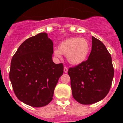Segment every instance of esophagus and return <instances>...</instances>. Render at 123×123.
Here are the masks:
<instances>
[{"label":"esophagus","mask_w":123,"mask_h":123,"mask_svg":"<svg viewBox=\"0 0 123 123\" xmlns=\"http://www.w3.org/2000/svg\"><path fill=\"white\" fill-rule=\"evenodd\" d=\"M68 68L66 67H64V73H67L68 72Z\"/></svg>","instance_id":"esophagus-1"}]
</instances>
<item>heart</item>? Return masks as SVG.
I'll use <instances>...</instances> for the list:
<instances>
[{
	"mask_svg": "<svg viewBox=\"0 0 123 123\" xmlns=\"http://www.w3.org/2000/svg\"><path fill=\"white\" fill-rule=\"evenodd\" d=\"M90 50V44L88 40L73 37L60 42L58 49L53 50V54L58 59H61L62 55H64L69 64L78 65L86 60Z\"/></svg>",
	"mask_w": 123,
	"mask_h": 123,
	"instance_id": "obj_1",
	"label": "heart"
}]
</instances>
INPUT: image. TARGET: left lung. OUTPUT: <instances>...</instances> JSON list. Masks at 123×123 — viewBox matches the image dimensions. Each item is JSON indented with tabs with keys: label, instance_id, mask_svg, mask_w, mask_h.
<instances>
[{
	"label": "left lung",
	"instance_id": "1",
	"mask_svg": "<svg viewBox=\"0 0 123 123\" xmlns=\"http://www.w3.org/2000/svg\"><path fill=\"white\" fill-rule=\"evenodd\" d=\"M88 59L68 69L73 96L84 105L95 104L108 93L114 74L112 58L104 43L92 36Z\"/></svg>",
	"mask_w": 123,
	"mask_h": 123
}]
</instances>
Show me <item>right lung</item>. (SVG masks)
Listing matches in <instances>:
<instances>
[{
    "mask_svg": "<svg viewBox=\"0 0 123 123\" xmlns=\"http://www.w3.org/2000/svg\"><path fill=\"white\" fill-rule=\"evenodd\" d=\"M53 42L46 33L28 38L11 60L9 79L17 98L33 106H46L64 73L62 64L52 61Z\"/></svg>",
    "mask_w": 123,
    "mask_h": 123,
    "instance_id": "obj_1",
    "label": "right lung"
}]
</instances>
